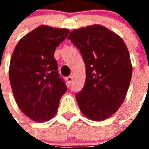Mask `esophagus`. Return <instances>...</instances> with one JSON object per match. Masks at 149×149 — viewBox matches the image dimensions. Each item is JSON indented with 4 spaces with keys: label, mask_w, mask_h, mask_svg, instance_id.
<instances>
[{
    "label": "esophagus",
    "mask_w": 149,
    "mask_h": 149,
    "mask_svg": "<svg viewBox=\"0 0 149 149\" xmlns=\"http://www.w3.org/2000/svg\"><path fill=\"white\" fill-rule=\"evenodd\" d=\"M66 80H67V82H68V85H70L72 83V77H68L66 78Z\"/></svg>",
    "instance_id": "34e87169"
}]
</instances>
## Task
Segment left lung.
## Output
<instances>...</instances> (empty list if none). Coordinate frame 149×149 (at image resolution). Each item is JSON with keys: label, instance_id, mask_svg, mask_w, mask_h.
Wrapping results in <instances>:
<instances>
[{"label": "left lung", "instance_id": "1", "mask_svg": "<svg viewBox=\"0 0 149 149\" xmlns=\"http://www.w3.org/2000/svg\"><path fill=\"white\" fill-rule=\"evenodd\" d=\"M68 39L81 52L86 68L83 89L76 94L81 112L101 121L121 106L131 81L128 48L120 36L100 24L74 29Z\"/></svg>", "mask_w": 149, "mask_h": 149}]
</instances>
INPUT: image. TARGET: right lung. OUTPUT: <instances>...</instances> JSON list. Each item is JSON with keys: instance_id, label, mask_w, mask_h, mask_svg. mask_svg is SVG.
Instances as JSON below:
<instances>
[{"instance_id": "obj_1", "label": "right lung", "mask_w": 149, "mask_h": 149, "mask_svg": "<svg viewBox=\"0 0 149 149\" xmlns=\"http://www.w3.org/2000/svg\"><path fill=\"white\" fill-rule=\"evenodd\" d=\"M69 30L40 25L21 38L9 65V81L15 100L31 120L45 122L57 112L67 90L54 58L56 47Z\"/></svg>"}]
</instances>
